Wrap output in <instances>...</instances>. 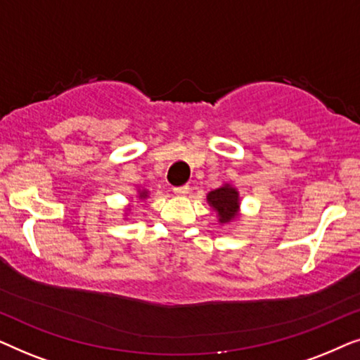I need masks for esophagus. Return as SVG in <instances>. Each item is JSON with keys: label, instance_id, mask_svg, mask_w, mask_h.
Listing matches in <instances>:
<instances>
[{"label": "esophagus", "instance_id": "obj_1", "mask_svg": "<svg viewBox=\"0 0 360 360\" xmlns=\"http://www.w3.org/2000/svg\"><path fill=\"white\" fill-rule=\"evenodd\" d=\"M190 191V186L188 185H181V186H175L174 188V193L179 195V196H185L186 193Z\"/></svg>", "mask_w": 360, "mask_h": 360}]
</instances>
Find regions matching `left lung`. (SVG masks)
I'll list each match as a JSON object with an SVG mask.
<instances>
[{
  "label": "left lung",
  "instance_id": "1",
  "mask_svg": "<svg viewBox=\"0 0 360 360\" xmlns=\"http://www.w3.org/2000/svg\"><path fill=\"white\" fill-rule=\"evenodd\" d=\"M206 200H208L210 206H213L218 211L219 223H229L238 216L239 193L231 185H224L221 188L210 191Z\"/></svg>",
  "mask_w": 360,
  "mask_h": 360
}]
</instances>
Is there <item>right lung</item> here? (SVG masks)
<instances>
[{
    "instance_id": "add662e5",
    "label": "right lung",
    "mask_w": 360,
    "mask_h": 360,
    "mask_svg": "<svg viewBox=\"0 0 360 360\" xmlns=\"http://www.w3.org/2000/svg\"><path fill=\"white\" fill-rule=\"evenodd\" d=\"M146 196H147V191H141V193H139V198H146Z\"/></svg>"
}]
</instances>
